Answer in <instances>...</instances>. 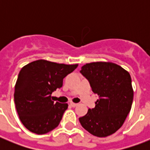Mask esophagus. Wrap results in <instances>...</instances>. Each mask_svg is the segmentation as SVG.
<instances>
[{
    "instance_id": "obj_1",
    "label": "esophagus",
    "mask_w": 150,
    "mask_h": 150,
    "mask_svg": "<svg viewBox=\"0 0 150 150\" xmlns=\"http://www.w3.org/2000/svg\"><path fill=\"white\" fill-rule=\"evenodd\" d=\"M70 105H71V107H75V106L78 105V104H75V103H73V102H71V103H70Z\"/></svg>"
}]
</instances>
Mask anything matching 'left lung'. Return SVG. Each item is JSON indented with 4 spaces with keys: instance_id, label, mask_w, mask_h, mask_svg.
I'll list each match as a JSON object with an SVG mask.
<instances>
[{
    "instance_id": "obj_1",
    "label": "left lung",
    "mask_w": 150,
    "mask_h": 150,
    "mask_svg": "<svg viewBox=\"0 0 150 150\" xmlns=\"http://www.w3.org/2000/svg\"><path fill=\"white\" fill-rule=\"evenodd\" d=\"M80 72L99 99L94 108H89L85 116L79 117V122L96 137L112 135L123 125L131 110L133 100L131 76L120 66L111 62L86 63Z\"/></svg>"
}]
</instances>
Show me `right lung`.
Masks as SVG:
<instances>
[{
    "label": "right lung",
    "mask_w": 150,
    "mask_h": 150,
    "mask_svg": "<svg viewBox=\"0 0 150 150\" xmlns=\"http://www.w3.org/2000/svg\"><path fill=\"white\" fill-rule=\"evenodd\" d=\"M77 67L39 59L21 69L15 84L14 103L19 119L28 130L45 134L59 125L68 104L54 103L51 94L62 88L63 79Z\"/></svg>",
    "instance_id": "1"
}]
</instances>
